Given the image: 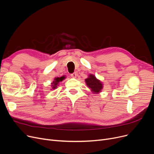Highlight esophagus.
Masks as SVG:
<instances>
[{
	"label": "esophagus",
	"mask_w": 154,
	"mask_h": 154,
	"mask_svg": "<svg viewBox=\"0 0 154 154\" xmlns=\"http://www.w3.org/2000/svg\"><path fill=\"white\" fill-rule=\"evenodd\" d=\"M70 76H71L72 77H73V78H76V77H77V73L76 72H73V73H71V74H70Z\"/></svg>",
	"instance_id": "1"
}]
</instances>
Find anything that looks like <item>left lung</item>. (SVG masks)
<instances>
[{
	"instance_id": "left-lung-1",
	"label": "left lung",
	"mask_w": 154,
	"mask_h": 154,
	"mask_svg": "<svg viewBox=\"0 0 154 154\" xmlns=\"http://www.w3.org/2000/svg\"><path fill=\"white\" fill-rule=\"evenodd\" d=\"M85 82L89 88L91 89L92 91L96 93H98L103 89V84L97 80L94 75L90 74L89 77L85 79Z\"/></svg>"
}]
</instances>
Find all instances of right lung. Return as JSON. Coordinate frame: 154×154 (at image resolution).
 Wrapping results in <instances>:
<instances>
[{"mask_svg":"<svg viewBox=\"0 0 154 154\" xmlns=\"http://www.w3.org/2000/svg\"><path fill=\"white\" fill-rule=\"evenodd\" d=\"M64 78H65V77H57V78H55V81H53V83H52L53 85H51L52 87H53L52 88H53V89H55V88H57V86L58 84L60 82L62 81Z\"/></svg>","mask_w":154,"mask_h":154,"instance_id":"obj_1","label":"right lung"}]
</instances>
